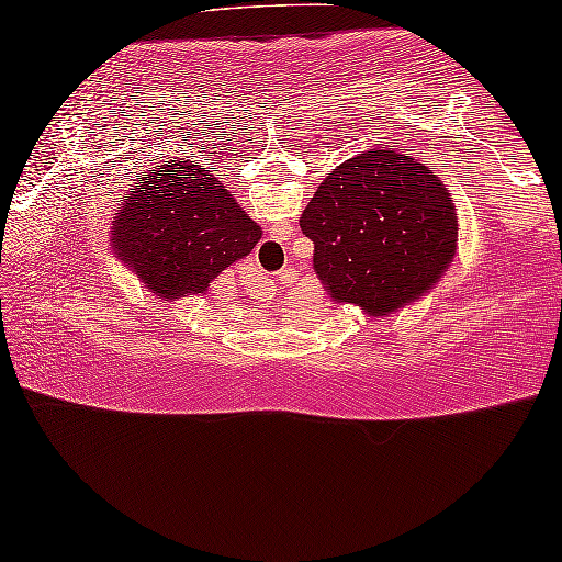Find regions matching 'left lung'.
Masks as SVG:
<instances>
[{"instance_id": "8db88e82", "label": "left lung", "mask_w": 562, "mask_h": 562, "mask_svg": "<svg viewBox=\"0 0 562 562\" xmlns=\"http://www.w3.org/2000/svg\"><path fill=\"white\" fill-rule=\"evenodd\" d=\"M299 223L329 296L369 316L425 296L457 251V209L442 180L394 148L336 166Z\"/></svg>"}]
</instances>
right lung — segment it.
<instances>
[{
  "mask_svg": "<svg viewBox=\"0 0 562 562\" xmlns=\"http://www.w3.org/2000/svg\"><path fill=\"white\" fill-rule=\"evenodd\" d=\"M258 240L261 228L218 178L176 162L135 183L112 221L117 258L162 299L201 296Z\"/></svg>",
  "mask_w": 562,
  "mask_h": 562,
  "instance_id": "1",
  "label": "right lung"
}]
</instances>
